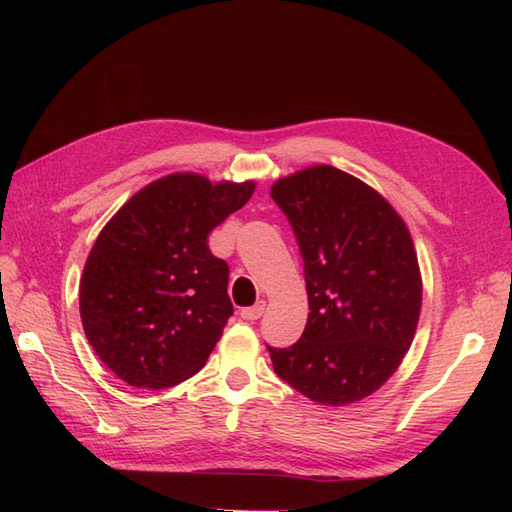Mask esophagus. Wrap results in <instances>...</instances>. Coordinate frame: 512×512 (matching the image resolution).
I'll return each mask as SVG.
<instances>
[{"mask_svg":"<svg viewBox=\"0 0 512 512\" xmlns=\"http://www.w3.org/2000/svg\"><path fill=\"white\" fill-rule=\"evenodd\" d=\"M262 314H265V301H258L252 307H243L241 309V318L247 322H256Z\"/></svg>","mask_w":512,"mask_h":512,"instance_id":"34e87169","label":"esophagus"}]
</instances>
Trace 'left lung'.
<instances>
[{
  "label": "left lung",
  "mask_w": 512,
  "mask_h": 512,
  "mask_svg": "<svg viewBox=\"0 0 512 512\" xmlns=\"http://www.w3.org/2000/svg\"><path fill=\"white\" fill-rule=\"evenodd\" d=\"M297 237L309 314L271 348L275 374L320 406L354 404L389 380L416 333L423 280L410 230L380 192L329 164L273 183Z\"/></svg>",
  "instance_id": "left-lung-1"
}]
</instances>
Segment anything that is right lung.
Instances as JSON below:
<instances>
[{"instance_id":"1","label":"right lung","mask_w":512,"mask_h":512,"mask_svg":"<svg viewBox=\"0 0 512 512\" xmlns=\"http://www.w3.org/2000/svg\"><path fill=\"white\" fill-rule=\"evenodd\" d=\"M254 190V181L173 173L138 190L100 230L79 305L91 348L117 378L164 389L205 367L232 316L228 265L207 239Z\"/></svg>"}]
</instances>
